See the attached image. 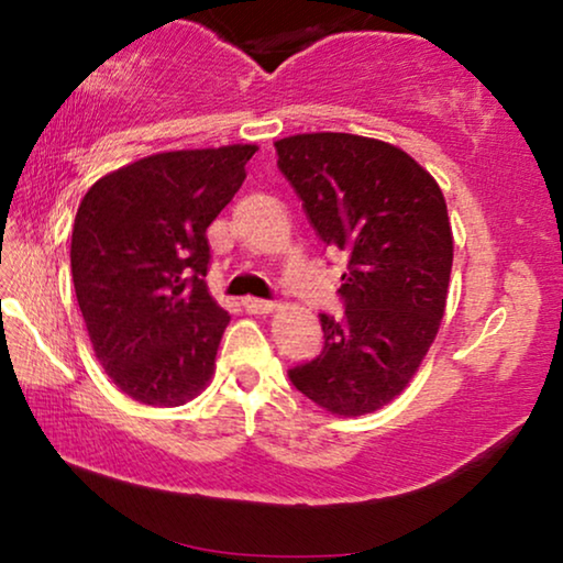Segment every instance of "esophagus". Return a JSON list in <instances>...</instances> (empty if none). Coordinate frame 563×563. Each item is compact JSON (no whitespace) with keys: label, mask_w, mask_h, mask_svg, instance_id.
<instances>
[{"label":"esophagus","mask_w":563,"mask_h":563,"mask_svg":"<svg viewBox=\"0 0 563 563\" xmlns=\"http://www.w3.org/2000/svg\"><path fill=\"white\" fill-rule=\"evenodd\" d=\"M243 307L253 314H266V312H274V302H268V299H258V297H245L243 299Z\"/></svg>","instance_id":"1"}]
</instances>
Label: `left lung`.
Returning <instances> with one entry per match:
<instances>
[{
  "label": "left lung",
  "instance_id": "8db88e82",
  "mask_svg": "<svg viewBox=\"0 0 563 563\" xmlns=\"http://www.w3.org/2000/svg\"><path fill=\"white\" fill-rule=\"evenodd\" d=\"M274 145L314 233L349 256L343 320L320 314L322 353L289 379L333 415L374 412L410 384L441 325L453 264L443 191L374 137L305 133Z\"/></svg>",
  "mask_w": 563,
  "mask_h": 563
}]
</instances>
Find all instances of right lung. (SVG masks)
<instances>
[{
    "mask_svg": "<svg viewBox=\"0 0 563 563\" xmlns=\"http://www.w3.org/2000/svg\"><path fill=\"white\" fill-rule=\"evenodd\" d=\"M256 145L168 151L107 174L74 220L71 274L99 364L128 397L189 402L214 372L230 314L207 289V228Z\"/></svg>",
    "mask_w": 563,
    "mask_h": 563,
    "instance_id": "add662e5",
    "label": "right lung"
}]
</instances>
